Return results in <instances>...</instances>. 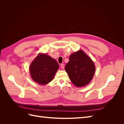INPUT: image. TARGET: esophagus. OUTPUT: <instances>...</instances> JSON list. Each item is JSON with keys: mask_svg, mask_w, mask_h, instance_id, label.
<instances>
[{"mask_svg": "<svg viewBox=\"0 0 124 124\" xmlns=\"http://www.w3.org/2000/svg\"><path fill=\"white\" fill-rule=\"evenodd\" d=\"M61 68L62 69H64V68H65V65H64V64H62L61 65Z\"/></svg>", "mask_w": 124, "mask_h": 124, "instance_id": "1", "label": "esophagus"}]
</instances>
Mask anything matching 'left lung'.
<instances>
[{
  "label": "left lung",
  "instance_id": "left-lung-1",
  "mask_svg": "<svg viewBox=\"0 0 124 124\" xmlns=\"http://www.w3.org/2000/svg\"><path fill=\"white\" fill-rule=\"evenodd\" d=\"M72 83L78 87L89 83L94 76L95 66L91 58L82 50L72 53L65 66Z\"/></svg>",
  "mask_w": 124,
  "mask_h": 124
}]
</instances>
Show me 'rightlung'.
<instances>
[{"label":"right lung","mask_w":124,"mask_h":124,"mask_svg":"<svg viewBox=\"0 0 124 124\" xmlns=\"http://www.w3.org/2000/svg\"><path fill=\"white\" fill-rule=\"evenodd\" d=\"M58 68L56 60L46 54H39L30 65L29 71L33 81L46 85L53 80Z\"/></svg>","instance_id":"obj_1"}]
</instances>
